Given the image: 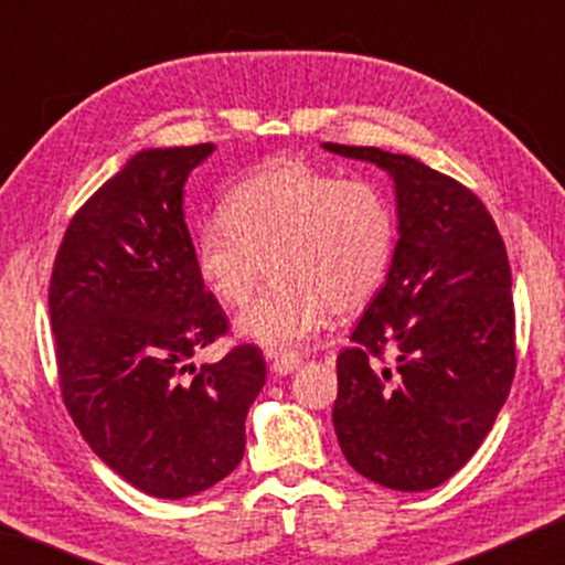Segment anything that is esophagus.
<instances>
[{
	"label": "esophagus",
	"instance_id": "1",
	"mask_svg": "<svg viewBox=\"0 0 565 565\" xmlns=\"http://www.w3.org/2000/svg\"><path fill=\"white\" fill-rule=\"evenodd\" d=\"M269 360V370H273L275 375H290L292 370L300 367V360L298 354H267Z\"/></svg>",
	"mask_w": 565,
	"mask_h": 565
}]
</instances>
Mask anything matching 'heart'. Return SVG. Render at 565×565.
Segmentation results:
<instances>
[{
    "label": "heart",
    "mask_w": 565,
    "mask_h": 565,
    "mask_svg": "<svg viewBox=\"0 0 565 565\" xmlns=\"http://www.w3.org/2000/svg\"><path fill=\"white\" fill-rule=\"evenodd\" d=\"M396 213L381 188L300 159H273L200 223L195 267L218 303L238 308L269 262L275 288L236 319L244 342L296 352L331 316L365 308L388 277Z\"/></svg>",
    "instance_id": "b5f03b06"
}]
</instances>
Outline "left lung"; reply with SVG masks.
Listing matches in <instances>:
<instances>
[{"label":"left lung","mask_w":565,"mask_h":565,"mask_svg":"<svg viewBox=\"0 0 565 565\" xmlns=\"http://www.w3.org/2000/svg\"><path fill=\"white\" fill-rule=\"evenodd\" d=\"M321 149L383 169L398 218L388 277L337 358L339 447L385 489H435L473 458L512 388L504 242L473 192L422 161L375 146ZM385 349L393 369L369 360Z\"/></svg>","instance_id":"1"}]
</instances>
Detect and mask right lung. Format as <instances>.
<instances>
[{"mask_svg":"<svg viewBox=\"0 0 565 565\" xmlns=\"http://www.w3.org/2000/svg\"><path fill=\"white\" fill-rule=\"evenodd\" d=\"M213 143L143 149L68 223L49 308L64 404L105 466L138 491L184 499L244 458L246 414L265 385L257 347L195 370L226 331L184 223V182ZM190 369L196 375L183 381Z\"/></svg>","mask_w":565,"mask_h":565,"instance_id":"obj_1","label":"right lung"}]
</instances>
